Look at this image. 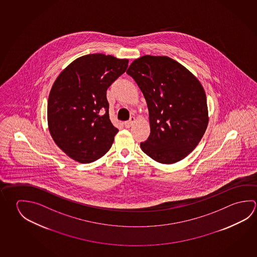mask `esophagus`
Returning <instances> with one entry per match:
<instances>
[{
	"label": "esophagus",
	"mask_w": 257,
	"mask_h": 257,
	"mask_svg": "<svg viewBox=\"0 0 257 257\" xmlns=\"http://www.w3.org/2000/svg\"><path fill=\"white\" fill-rule=\"evenodd\" d=\"M135 122V118L132 117L131 118L129 121H127V122H124V126L126 127V128H130Z\"/></svg>",
	"instance_id": "esophagus-1"
}]
</instances>
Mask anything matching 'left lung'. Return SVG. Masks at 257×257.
Segmentation results:
<instances>
[{
  "label": "left lung",
  "instance_id": "1",
  "mask_svg": "<svg viewBox=\"0 0 257 257\" xmlns=\"http://www.w3.org/2000/svg\"><path fill=\"white\" fill-rule=\"evenodd\" d=\"M126 73L137 83L148 106L151 134L141 143L143 152L162 164L187 157L208 123L201 83L167 56H143L133 61Z\"/></svg>",
  "mask_w": 257,
  "mask_h": 257
}]
</instances>
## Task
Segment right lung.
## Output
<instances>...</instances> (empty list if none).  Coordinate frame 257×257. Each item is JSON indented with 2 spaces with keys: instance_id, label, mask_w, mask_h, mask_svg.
Instances as JSON below:
<instances>
[{
  "instance_id": "1",
  "label": "right lung",
  "mask_w": 257,
  "mask_h": 257,
  "mask_svg": "<svg viewBox=\"0 0 257 257\" xmlns=\"http://www.w3.org/2000/svg\"><path fill=\"white\" fill-rule=\"evenodd\" d=\"M129 60L102 53L75 59L62 70L48 100L52 139L76 162L90 163L111 148L118 133L109 118L106 90Z\"/></svg>"
}]
</instances>
